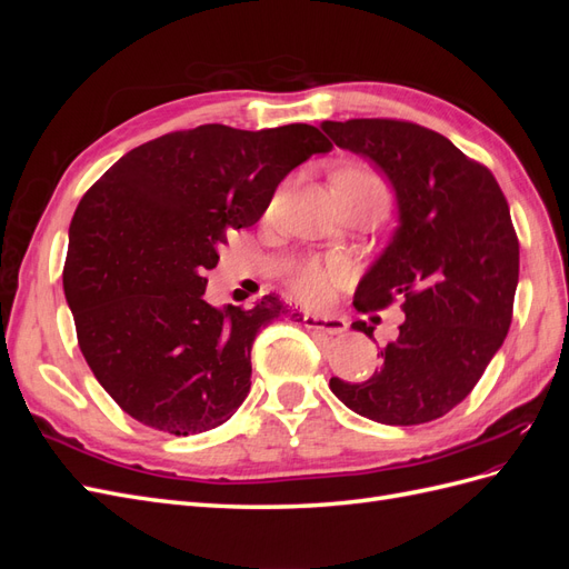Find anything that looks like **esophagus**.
Wrapping results in <instances>:
<instances>
[{
	"mask_svg": "<svg viewBox=\"0 0 569 569\" xmlns=\"http://www.w3.org/2000/svg\"><path fill=\"white\" fill-rule=\"evenodd\" d=\"M303 325L308 330H320L325 335H341L347 332V320L337 318V316H318V313H306Z\"/></svg>",
	"mask_w": 569,
	"mask_h": 569,
	"instance_id": "1",
	"label": "esophagus"
}]
</instances>
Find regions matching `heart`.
Returning a JSON list of instances; mask_svg holds the SVG:
<instances>
[{
	"label": "heart",
	"mask_w": 569,
	"mask_h": 569,
	"mask_svg": "<svg viewBox=\"0 0 569 569\" xmlns=\"http://www.w3.org/2000/svg\"><path fill=\"white\" fill-rule=\"evenodd\" d=\"M351 176H366L372 178L370 173H363V170H356ZM343 280V266L339 261H303L295 268L289 278L291 289L306 301H325L332 297L335 287Z\"/></svg>",
	"instance_id": "b5f03b06"
}]
</instances>
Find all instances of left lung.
Returning a JSON list of instances; mask_svg holds the SVG:
<instances>
[{
    "mask_svg": "<svg viewBox=\"0 0 569 569\" xmlns=\"http://www.w3.org/2000/svg\"><path fill=\"white\" fill-rule=\"evenodd\" d=\"M335 144L363 153L396 189L401 226L356 289L375 313L399 301L406 320L368 382L332 377L353 412L382 425H422L468 396L501 349L520 278V242L491 170L410 120H325ZM353 330L372 337L368 322Z\"/></svg>",
    "mask_w": 569,
    "mask_h": 569,
    "instance_id": "left-lung-1",
    "label": "left lung"
}]
</instances>
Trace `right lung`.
Returning <instances> with one entry per match:
<instances>
[{
  "instance_id": "right-lung-1",
  "label": "right lung",
  "mask_w": 569,
  "mask_h": 569,
  "mask_svg": "<svg viewBox=\"0 0 569 569\" xmlns=\"http://www.w3.org/2000/svg\"><path fill=\"white\" fill-rule=\"evenodd\" d=\"M330 149L306 123H209L134 147L84 192L63 291L84 360L130 418L189 437L242 406L253 339L289 311L274 295L220 311L203 301V272L232 230L266 213L289 170Z\"/></svg>"
}]
</instances>
